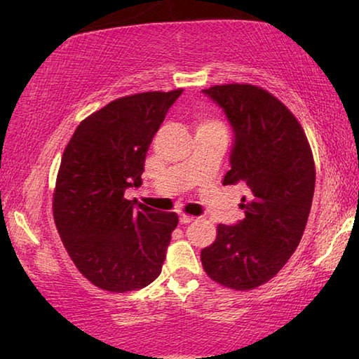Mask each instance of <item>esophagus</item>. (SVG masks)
Masks as SVG:
<instances>
[{
    "instance_id": "34e87169",
    "label": "esophagus",
    "mask_w": 359,
    "mask_h": 359,
    "mask_svg": "<svg viewBox=\"0 0 359 359\" xmlns=\"http://www.w3.org/2000/svg\"><path fill=\"white\" fill-rule=\"evenodd\" d=\"M196 220V218L194 217H190V215H180V223L182 224H188V223H191V222H194Z\"/></svg>"
}]
</instances>
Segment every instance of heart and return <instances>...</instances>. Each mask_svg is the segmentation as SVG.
I'll return each instance as SVG.
<instances>
[{
  "instance_id": "1",
  "label": "heart",
  "mask_w": 359,
  "mask_h": 359,
  "mask_svg": "<svg viewBox=\"0 0 359 359\" xmlns=\"http://www.w3.org/2000/svg\"><path fill=\"white\" fill-rule=\"evenodd\" d=\"M199 126H218V128H222L220 125H218V123H214V121H203V123L199 125Z\"/></svg>"
}]
</instances>
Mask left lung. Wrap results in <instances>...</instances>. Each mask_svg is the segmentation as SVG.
<instances>
[{
    "label": "left lung",
    "mask_w": 359,
    "mask_h": 359,
    "mask_svg": "<svg viewBox=\"0 0 359 359\" xmlns=\"http://www.w3.org/2000/svg\"><path fill=\"white\" fill-rule=\"evenodd\" d=\"M226 115L234 135L224 185L244 184L245 218L218 224L201 252L208 276L233 290L271 280L299 245L315 190V165L306 133L287 106L245 83L203 90Z\"/></svg>",
    "instance_id": "left-lung-1"
}]
</instances>
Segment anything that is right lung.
I'll use <instances>...</instances> for the list:
<instances>
[{
	"label": "right lung",
	"instance_id": "right-lung-1",
	"mask_svg": "<svg viewBox=\"0 0 359 359\" xmlns=\"http://www.w3.org/2000/svg\"><path fill=\"white\" fill-rule=\"evenodd\" d=\"M182 92L109 102L82 120L66 145L53 218L76 267L98 288L135 291L161 274L179 217L128 201L125 190L142 185L151 139Z\"/></svg>",
	"mask_w": 359,
	"mask_h": 359
}]
</instances>
